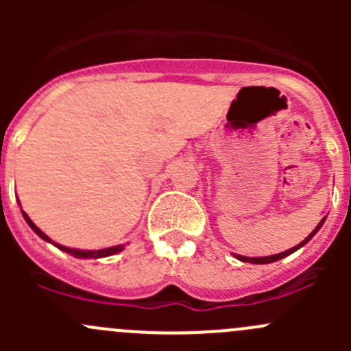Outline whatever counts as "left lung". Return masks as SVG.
<instances>
[{
	"label": "left lung",
	"instance_id": "obj_1",
	"mask_svg": "<svg viewBox=\"0 0 351 351\" xmlns=\"http://www.w3.org/2000/svg\"><path fill=\"white\" fill-rule=\"evenodd\" d=\"M324 221H326V217H323V219H321V222H319V224H317L316 228H314V231L311 232V234L307 236V238L304 239V241H300L299 244H295V246H293V247H290V250H287V251H282V253L271 254V256H253V258H251V256H243V254H236V253H232V254H234V258H236V260H239V261H244V263H253V265H267V263H274V261H278V260H282V258L289 256V254L295 253L297 250H300V247H302V246H306V244L309 243L311 239H313L314 236L317 234V231H319V229L323 228Z\"/></svg>",
	"mask_w": 351,
	"mask_h": 351
}]
</instances>
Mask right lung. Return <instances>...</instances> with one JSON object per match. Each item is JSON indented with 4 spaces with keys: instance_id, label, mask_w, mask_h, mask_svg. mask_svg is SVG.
<instances>
[{
    "instance_id": "right-lung-1",
    "label": "right lung",
    "mask_w": 351,
    "mask_h": 351,
    "mask_svg": "<svg viewBox=\"0 0 351 351\" xmlns=\"http://www.w3.org/2000/svg\"><path fill=\"white\" fill-rule=\"evenodd\" d=\"M20 204V202H19ZM20 208H22V205H20ZM22 215L23 219L27 221V224L30 226L32 231L35 232V234L38 236V238L44 239L45 243H51L54 244L56 247H59L61 251H66V253L73 254L74 258H81V260H88V258H93V260H98V258H107V256H112V254H117L120 253V251H123V247L127 246V244H117V246H110V247H104V250H77V247H67V246H62V244L52 241L51 238H49L47 234H45L44 231H40V229L37 228V226L34 224V221H32L30 217L27 215V212L22 210Z\"/></svg>"
}]
</instances>
